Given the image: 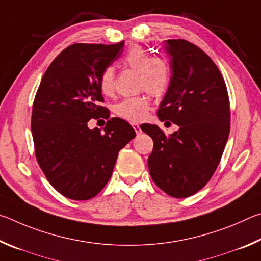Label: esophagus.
Returning <instances> with one entry per match:
<instances>
[{
    "mask_svg": "<svg viewBox=\"0 0 261 261\" xmlns=\"http://www.w3.org/2000/svg\"><path fill=\"white\" fill-rule=\"evenodd\" d=\"M132 127H134V130L136 131L137 135L141 134V129H140V126L138 124H136V123H134V124H132Z\"/></svg>",
    "mask_w": 261,
    "mask_h": 261,
    "instance_id": "34e87169",
    "label": "esophagus"
}]
</instances>
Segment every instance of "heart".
I'll list each match as a JSON object with an SVG mask.
<instances>
[{"mask_svg":"<svg viewBox=\"0 0 261 261\" xmlns=\"http://www.w3.org/2000/svg\"><path fill=\"white\" fill-rule=\"evenodd\" d=\"M124 68L138 72V88L153 96L165 93L169 85V68L159 57H151L140 46H131L122 57ZM99 88L103 95H112L115 91V72L113 68H106L99 79ZM149 99L146 95H137L123 99L115 105L114 113L129 122L143 121L148 113Z\"/></svg>","mask_w":261,"mask_h":261,"instance_id":"heart-1","label":"heart"}]
</instances>
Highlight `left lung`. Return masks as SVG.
<instances>
[{"label":"left lung","mask_w":261,"mask_h":261,"mask_svg":"<svg viewBox=\"0 0 261 261\" xmlns=\"http://www.w3.org/2000/svg\"><path fill=\"white\" fill-rule=\"evenodd\" d=\"M171 78L158 110L160 121L179 129L166 136L154 124H141L153 139L151 177L174 198H187L208 183L230 131V107L224 79L211 57L183 39L167 40Z\"/></svg>","instance_id":"obj_1"}]
</instances>
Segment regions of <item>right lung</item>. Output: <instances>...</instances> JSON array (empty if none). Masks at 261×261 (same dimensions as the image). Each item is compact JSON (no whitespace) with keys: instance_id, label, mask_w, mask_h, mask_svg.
Wrapping results in <instances>:
<instances>
[{"instance_id":"right-lung-1","label":"right lung","mask_w":261,"mask_h":261,"mask_svg":"<svg viewBox=\"0 0 261 261\" xmlns=\"http://www.w3.org/2000/svg\"><path fill=\"white\" fill-rule=\"evenodd\" d=\"M115 45L74 43L46 70L35 94L31 130L37 161L53 187L73 200L95 197L113 174L118 152L135 138L129 123L112 117L103 131L90 130L91 118H109L99 79L117 60Z\"/></svg>"}]
</instances>
